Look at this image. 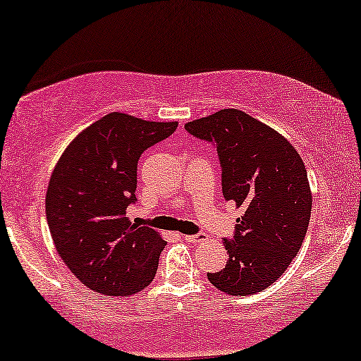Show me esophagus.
<instances>
[{"label":"esophagus","instance_id":"esophagus-1","mask_svg":"<svg viewBox=\"0 0 361 361\" xmlns=\"http://www.w3.org/2000/svg\"><path fill=\"white\" fill-rule=\"evenodd\" d=\"M207 235L204 233H197V234H186L185 235V241L188 243H200V241H205Z\"/></svg>","mask_w":361,"mask_h":361}]
</instances>
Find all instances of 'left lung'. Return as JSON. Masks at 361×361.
Instances as JSON below:
<instances>
[{
  "mask_svg": "<svg viewBox=\"0 0 361 361\" xmlns=\"http://www.w3.org/2000/svg\"><path fill=\"white\" fill-rule=\"evenodd\" d=\"M217 149L222 193L244 214L226 239V268L207 273L229 295L270 287L299 252L310 221V186L299 152L271 127L226 109L185 126Z\"/></svg>",
  "mask_w": 361,
  "mask_h": 361,
  "instance_id": "obj_1",
  "label": "left lung"
}]
</instances>
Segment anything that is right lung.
Returning a JSON list of instances; mask_svg holds the SVG:
<instances>
[{"instance_id": "obj_1", "label": "right lung", "mask_w": 361, "mask_h": 361, "mask_svg": "<svg viewBox=\"0 0 361 361\" xmlns=\"http://www.w3.org/2000/svg\"><path fill=\"white\" fill-rule=\"evenodd\" d=\"M178 122H147L114 114L91 123L54 168L45 197L49 229L76 279L103 295H132L154 280L166 241L132 224L137 163Z\"/></svg>"}]
</instances>
